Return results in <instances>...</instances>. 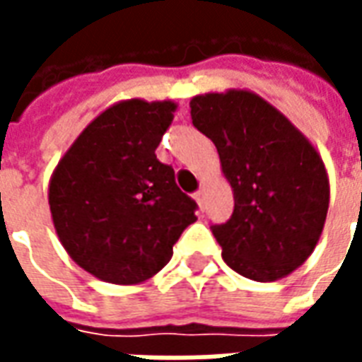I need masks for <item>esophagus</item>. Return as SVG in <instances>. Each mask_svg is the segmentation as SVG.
<instances>
[{
  "instance_id": "obj_1",
  "label": "esophagus",
  "mask_w": 362,
  "mask_h": 362,
  "mask_svg": "<svg viewBox=\"0 0 362 362\" xmlns=\"http://www.w3.org/2000/svg\"><path fill=\"white\" fill-rule=\"evenodd\" d=\"M194 199L197 202V205H199V209H204V204H205V188H199L194 194Z\"/></svg>"
}]
</instances>
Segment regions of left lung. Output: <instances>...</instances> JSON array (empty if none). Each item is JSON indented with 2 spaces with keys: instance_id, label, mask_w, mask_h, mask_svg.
Masks as SVG:
<instances>
[{
  "instance_id": "8db88e82",
  "label": "left lung",
  "mask_w": 362,
  "mask_h": 362,
  "mask_svg": "<svg viewBox=\"0 0 362 362\" xmlns=\"http://www.w3.org/2000/svg\"><path fill=\"white\" fill-rule=\"evenodd\" d=\"M189 108L235 196L230 219L211 227L223 259L248 279L287 277L314 252L326 223L329 180L320 153L252 90L197 95Z\"/></svg>"
}]
</instances>
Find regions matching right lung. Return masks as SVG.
I'll return each instance as SVG.
<instances>
[{
    "label": "right lung",
    "mask_w": 362,
    "mask_h": 362,
    "mask_svg": "<svg viewBox=\"0 0 362 362\" xmlns=\"http://www.w3.org/2000/svg\"><path fill=\"white\" fill-rule=\"evenodd\" d=\"M178 104L129 98L100 112L54 168L48 204L58 238L96 279L139 285L173 258L196 217L155 149Z\"/></svg>",
    "instance_id": "add662e5"
}]
</instances>
